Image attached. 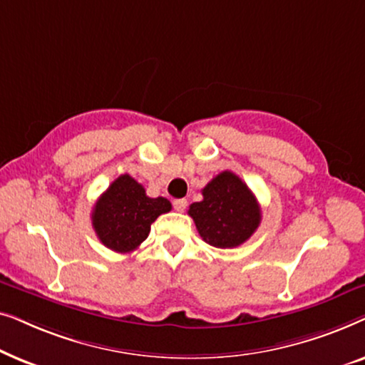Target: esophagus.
<instances>
[{
	"label": "esophagus",
	"instance_id": "1",
	"mask_svg": "<svg viewBox=\"0 0 365 365\" xmlns=\"http://www.w3.org/2000/svg\"><path fill=\"white\" fill-rule=\"evenodd\" d=\"M173 206H174V209H176V211L181 212L187 207V201H186V199H174Z\"/></svg>",
	"mask_w": 365,
	"mask_h": 365
}]
</instances>
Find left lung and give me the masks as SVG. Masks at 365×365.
I'll return each instance as SVG.
<instances>
[{"instance_id":"8db88e82","label":"left lung","mask_w":365,"mask_h":365,"mask_svg":"<svg viewBox=\"0 0 365 365\" xmlns=\"http://www.w3.org/2000/svg\"><path fill=\"white\" fill-rule=\"evenodd\" d=\"M204 241L219 249L241 246L261 224V207L251 189L231 171H222L202 189V201L187 211Z\"/></svg>"}]
</instances>
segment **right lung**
<instances>
[{
  "label": "right lung",
  "instance_id": "right-lung-1",
  "mask_svg": "<svg viewBox=\"0 0 365 365\" xmlns=\"http://www.w3.org/2000/svg\"><path fill=\"white\" fill-rule=\"evenodd\" d=\"M171 211L166 197H149L136 179L123 174L93 207V227L99 241L114 252H131L151 231V224Z\"/></svg>",
  "mask_w": 365,
  "mask_h": 365
}]
</instances>
